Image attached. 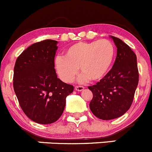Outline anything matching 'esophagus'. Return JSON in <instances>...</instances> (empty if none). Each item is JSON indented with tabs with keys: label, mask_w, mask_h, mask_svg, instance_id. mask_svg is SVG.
Listing matches in <instances>:
<instances>
[{
	"label": "esophagus",
	"mask_w": 152,
	"mask_h": 152,
	"mask_svg": "<svg viewBox=\"0 0 152 152\" xmlns=\"http://www.w3.org/2000/svg\"><path fill=\"white\" fill-rule=\"evenodd\" d=\"M83 89H84V87L82 86H76V87H75V90H76V91H83Z\"/></svg>",
	"instance_id": "1"
}]
</instances>
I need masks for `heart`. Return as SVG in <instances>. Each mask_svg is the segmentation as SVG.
<instances>
[{"label":"heart","instance_id":"1","mask_svg":"<svg viewBox=\"0 0 152 152\" xmlns=\"http://www.w3.org/2000/svg\"><path fill=\"white\" fill-rule=\"evenodd\" d=\"M115 56V48L107 39L92 42H80L69 46L65 57L55 60L57 74L65 83H71L80 68L83 73L80 81L88 79L98 81L108 73Z\"/></svg>","mask_w":152,"mask_h":152}]
</instances>
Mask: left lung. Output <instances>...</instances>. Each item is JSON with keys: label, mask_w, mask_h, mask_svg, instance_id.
Wrapping results in <instances>:
<instances>
[{"label": "left lung", "mask_w": 152, "mask_h": 152, "mask_svg": "<svg viewBox=\"0 0 152 152\" xmlns=\"http://www.w3.org/2000/svg\"><path fill=\"white\" fill-rule=\"evenodd\" d=\"M111 39L117 48L113 67L100 82L88 87L93 94L90 109L95 117L104 120L117 118L130 108L139 83L136 54L120 39Z\"/></svg>", "instance_id": "obj_1"}]
</instances>
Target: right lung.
<instances>
[{
  "label": "right lung",
  "instance_id": "1",
  "mask_svg": "<svg viewBox=\"0 0 152 152\" xmlns=\"http://www.w3.org/2000/svg\"><path fill=\"white\" fill-rule=\"evenodd\" d=\"M57 41L46 39L27 48L17 57L13 88L26 115L40 124L57 121L64 112L66 98L74 87L57 78L54 69Z\"/></svg>",
  "mask_w": 152,
  "mask_h": 152
}]
</instances>
